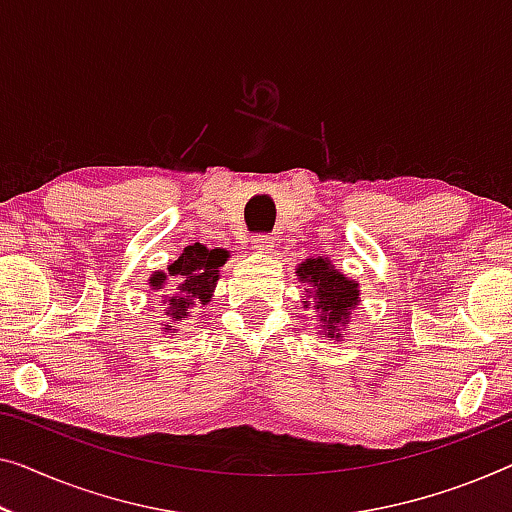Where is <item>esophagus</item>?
<instances>
[{
    "label": "esophagus",
    "mask_w": 512,
    "mask_h": 512,
    "mask_svg": "<svg viewBox=\"0 0 512 512\" xmlns=\"http://www.w3.org/2000/svg\"><path fill=\"white\" fill-rule=\"evenodd\" d=\"M253 243H255V250H259V253H269V250H273V246H276V239H273L271 234H257Z\"/></svg>",
    "instance_id": "obj_1"
}]
</instances>
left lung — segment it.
Returning a JSON list of instances; mask_svg holds the SVG:
<instances>
[{
	"label": "left lung",
	"instance_id": "left-lung-1",
	"mask_svg": "<svg viewBox=\"0 0 512 512\" xmlns=\"http://www.w3.org/2000/svg\"><path fill=\"white\" fill-rule=\"evenodd\" d=\"M299 276L308 282L315 292V308L322 312V322L329 329L331 338H340L338 324H345L349 317V310L354 308L358 301V282L347 280L342 273H338L329 264V259H305L299 266ZM308 308V301H303Z\"/></svg>",
	"mask_w": 512,
	"mask_h": 512
}]
</instances>
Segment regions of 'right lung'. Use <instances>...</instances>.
<instances>
[{
  "instance_id": "add662e5",
  "label": "right lung",
  "mask_w": 512,
  "mask_h": 512,
  "mask_svg": "<svg viewBox=\"0 0 512 512\" xmlns=\"http://www.w3.org/2000/svg\"><path fill=\"white\" fill-rule=\"evenodd\" d=\"M227 253L225 250H209L204 248L202 243H195V246L183 248L181 257L177 262L170 264L167 273H156L151 278V285L156 289H163L165 282L167 287L179 289L167 296V303H170V312L167 315L174 319L188 317L190 308H200V305H207L211 299L213 287H216L218 280V269L225 264ZM174 331V329H167Z\"/></svg>"
}]
</instances>
